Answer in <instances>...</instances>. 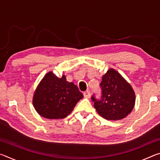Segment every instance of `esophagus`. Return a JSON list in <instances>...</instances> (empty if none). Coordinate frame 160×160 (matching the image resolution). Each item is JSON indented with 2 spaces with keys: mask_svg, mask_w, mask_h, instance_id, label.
Masks as SVG:
<instances>
[{
  "mask_svg": "<svg viewBox=\"0 0 160 160\" xmlns=\"http://www.w3.org/2000/svg\"><path fill=\"white\" fill-rule=\"evenodd\" d=\"M83 95H84V97H85V98H90V91L87 90V91H85V92H83Z\"/></svg>",
  "mask_w": 160,
  "mask_h": 160,
  "instance_id": "esophagus-1",
  "label": "esophagus"
}]
</instances>
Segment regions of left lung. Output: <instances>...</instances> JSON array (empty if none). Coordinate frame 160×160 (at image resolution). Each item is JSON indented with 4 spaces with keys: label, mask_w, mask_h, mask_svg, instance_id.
Here are the masks:
<instances>
[{
    "label": "left lung",
    "mask_w": 160,
    "mask_h": 160,
    "mask_svg": "<svg viewBox=\"0 0 160 160\" xmlns=\"http://www.w3.org/2000/svg\"><path fill=\"white\" fill-rule=\"evenodd\" d=\"M102 97L94 106L97 113L107 120L118 121L126 117L133 109L135 94L131 85L118 72L109 68L102 76L100 83Z\"/></svg>",
    "instance_id": "8db88e82"
}]
</instances>
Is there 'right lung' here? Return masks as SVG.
I'll return each instance as SVG.
<instances>
[{"mask_svg":"<svg viewBox=\"0 0 160 160\" xmlns=\"http://www.w3.org/2000/svg\"><path fill=\"white\" fill-rule=\"evenodd\" d=\"M82 98L83 94L78 87L68 82L66 75L59 78L49 71L35 90L32 104L42 117L59 119L68 116Z\"/></svg>","mask_w":160,"mask_h":160,"instance_id":"1","label":"right lung"}]
</instances>
